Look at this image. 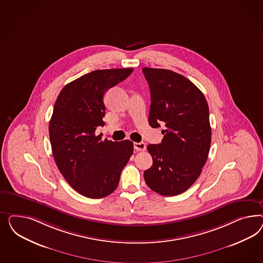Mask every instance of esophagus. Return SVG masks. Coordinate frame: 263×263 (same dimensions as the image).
Segmentation results:
<instances>
[{
	"label": "esophagus",
	"mask_w": 263,
	"mask_h": 263,
	"mask_svg": "<svg viewBox=\"0 0 263 263\" xmlns=\"http://www.w3.org/2000/svg\"><path fill=\"white\" fill-rule=\"evenodd\" d=\"M134 148L137 152H144L146 149V145L144 143H134Z\"/></svg>",
	"instance_id": "obj_1"
}]
</instances>
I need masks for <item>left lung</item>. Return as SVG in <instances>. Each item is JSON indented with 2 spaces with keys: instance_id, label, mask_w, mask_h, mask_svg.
Segmentation results:
<instances>
[{
  "instance_id": "left-lung-1",
  "label": "left lung",
  "mask_w": 263,
  "mask_h": 263,
  "mask_svg": "<svg viewBox=\"0 0 263 263\" xmlns=\"http://www.w3.org/2000/svg\"><path fill=\"white\" fill-rule=\"evenodd\" d=\"M151 89L148 123L165 126L159 144L147 145L153 160L144 171L145 183L162 196H176L189 189L206 163L211 127L203 93L176 72L143 67Z\"/></svg>"
}]
</instances>
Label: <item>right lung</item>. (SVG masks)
Wrapping results in <instances>:
<instances>
[{
	"label": "right lung",
	"mask_w": 263,
	"mask_h": 263,
	"mask_svg": "<svg viewBox=\"0 0 263 263\" xmlns=\"http://www.w3.org/2000/svg\"><path fill=\"white\" fill-rule=\"evenodd\" d=\"M133 68L103 69L83 75L64 86L49 123L57 166L75 191L101 199L115 191L133 154L129 140L112 142L96 135L104 126V93L126 79Z\"/></svg>",
	"instance_id": "add662e5"
}]
</instances>
